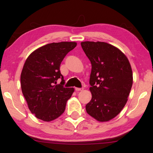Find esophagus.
Wrapping results in <instances>:
<instances>
[{"label": "esophagus", "instance_id": "esophagus-1", "mask_svg": "<svg viewBox=\"0 0 153 153\" xmlns=\"http://www.w3.org/2000/svg\"><path fill=\"white\" fill-rule=\"evenodd\" d=\"M76 91H82V90H84V88H76Z\"/></svg>", "mask_w": 153, "mask_h": 153}]
</instances>
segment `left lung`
<instances>
[{"instance_id": "obj_1", "label": "left lung", "mask_w": 153, "mask_h": 153, "mask_svg": "<svg viewBox=\"0 0 153 153\" xmlns=\"http://www.w3.org/2000/svg\"><path fill=\"white\" fill-rule=\"evenodd\" d=\"M81 46L92 64V99L86 105V112L98 121H108L128 101L133 84L130 63L120 49L107 42L86 41Z\"/></svg>"}]
</instances>
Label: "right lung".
Masks as SVG:
<instances>
[{
    "label": "right lung",
    "instance_id": "add662e5",
    "mask_svg": "<svg viewBox=\"0 0 153 153\" xmlns=\"http://www.w3.org/2000/svg\"><path fill=\"white\" fill-rule=\"evenodd\" d=\"M76 45L75 42L48 44L31 53L25 62L21 74V87L31 113L39 120L53 121L65 109L74 88L63 86L60 65ZM59 78L62 82L56 85Z\"/></svg>",
    "mask_w": 153,
    "mask_h": 153
}]
</instances>
